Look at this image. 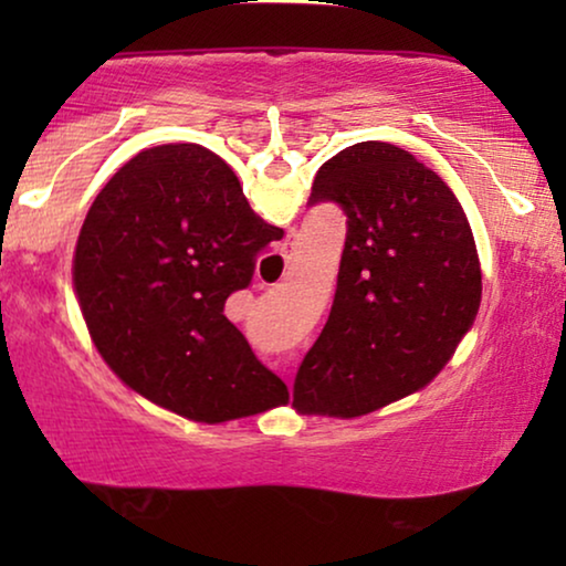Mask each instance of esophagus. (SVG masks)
Here are the masks:
<instances>
[{
    "mask_svg": "<svg viewBox=\"0 0 566 566\" xmlns=\"http://www.w3.org/2000/svg\"><path fill=\"white\" fill-rule=\"evenodd\" d=\"M289 244H293V242H289Z\"/></svg>",
    "mask_w": 566,
    "mask_h": 566,
    "instance_id": "esophagus-1",
    "label": "esophagus"
}]
</instances>
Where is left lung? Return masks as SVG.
Listing matches in <instances>:
<instances>
[{"label": "left lung", "mask_w": 566, "mask_h": 566, "mask_svg": "<svg viewBox=\"0 0 566 566\" xmlns=\"http://www.w3.org/2000/svg\"><path fill=\"white\" fill-rule=\"evenodd\" d=\"M347 216L329 319L293 381L308 415L358 417L422 389L474 322L482 270L453 190L412 154L363 142L324 161L308 206Z\"/></svg>", "instance_id": "1"}]
</instances>
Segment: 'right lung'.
Here are the masks:
<instances>
[{
    "instance_id": "1",
    "label": "right lung",
    "mask_w": 566,
    "mask_h": 566,
    "mask_svg": "<svg viewBox=\"0 0 566 566\" xmlns=\"http://www.w3.org/2000/svg\"><path fill=\"white\" fill-rule=\"evenodd\" d=\"M281 237L213 151L165 144L136 154L99 190L74 252L99 355L130 389L196 422L285 405L289 386L223 316Z\"/></svg>"
}]
</instances>
